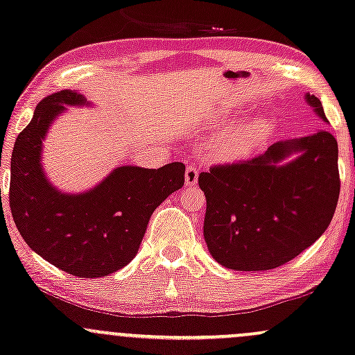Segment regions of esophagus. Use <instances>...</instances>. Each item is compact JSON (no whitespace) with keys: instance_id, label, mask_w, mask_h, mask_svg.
Here are the masks:
<instances>
[{"instance_id":"esophagus-1","label":"esophagus","mask_w":355,"mask_h":355,"mask_svg":"<svg viewBox=\"0 0 355 355\" xmlns=\"http://www.w3.org/2000/svg\"><path fill=\"white\" fill-rule=\"evenodd\" d=\"M198 168L193 167V165H188L185 170V183L187 187H195L196 182H198Z\"/></svg>"}]
</instances>
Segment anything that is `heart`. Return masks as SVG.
Wrapping results in <instances>:
<instances>
[{"instance_id":"1","label":"heart","mask_w":355,"mask_h":355,"mask_svg":"<svg viewBox=\"0 0 355 355\" xmlns=\"http://www.w3.org/2000/svg\"><path fill=\"white\" fill-rule=\"evenodd\" d=\"M224 119L223 123H226ZM272 132L270 121L266 118L252 119L248 124L237 125L224 132L213 142L211 154L218 162H237L244 160L267 141Z\"/></svg>"}]
</instances>
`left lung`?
<instances>
[{"label": "left lung", "instance_id": "obj_1", "mask_svg": "<svg viewBox=\"0 0 355 355\" xmlns=\"http://www.w3.org/2000/svg\"><path fill=\"white\" fill-rule=\"evenodd\" d=\"M327 123L321 101L304 96ZM209 254L231 270H270L320 239L339 200L338 141L327 131L286 139L262 155L200 173Z\"/></svg>", "mask_w": 355, "mask_h": 355}]
</instances>
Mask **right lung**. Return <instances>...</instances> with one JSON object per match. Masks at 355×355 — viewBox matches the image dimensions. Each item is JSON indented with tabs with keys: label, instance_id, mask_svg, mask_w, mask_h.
I'll use <instances>...</instances> for the list:
<instances>
[{
	"label": "right lung",
	"instance_id": "1",
	"mask_svg": "<svg viewBox=\"0 0 355 355\" xmlns=\"http://www.w3.org/2000/svg\"><path fill=\"white\" fill-rule=\"evenodd\" d=\"M88 105L73 89L39 103L12 149L10 206L17 231L35 254L75 277L98 278L134 259L152 213L185 183V165H123L87 191H60L44 172L42 141L67 106Z\"/></svg>",
	"mask_w": 355,
	"mask_h": 355
}]
</instances>
